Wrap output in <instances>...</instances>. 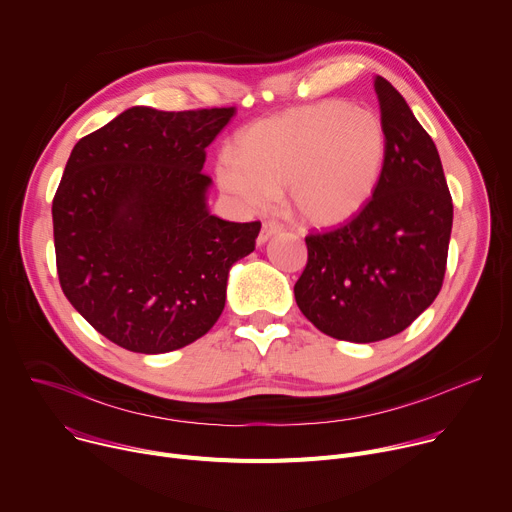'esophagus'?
Instances as JSON below:
<instances>
[{"mask_svg": "<svg viewBox=\"0 0 512 512\" xmlns=\"http://www.w3.org/2000/svg\"><path fill=\"white\" fill-rule=\"evenodd\" d=\"M282 230H284V224H282V222H278V220H263L261 230H259V236H257L259 245H263V243L267 241V238H271V236L282 232Z\"/></svg>", "mask_w": 512, "mask_h": 512, "instance_id": "obj_1", "label": "esophagus"}]
</instances>
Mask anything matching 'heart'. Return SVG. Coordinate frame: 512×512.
Here are the masks:
<instances>
[{
	"label": "heart",
	"mask_w": 512,
	"mask_h": 512,
	"mask_svg": "<svg viewBox=\"0 0 512 512\" xmlns=\"http://www.w3.org/2000/svg\"><path fill=\"white\" fill-rule=\"evenodd\" d=\"M387 129L370 109L325 100L253 123L238 138V158L218 160L224 191L265 210L280 189L290 191L298 216L329 226L358 214L379 185Z\"/></svg>",
	"instance_id": "b5f03b06"
}]
</instances>
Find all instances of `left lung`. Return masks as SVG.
Here are the masks:
<instances>
[{"label": "left lung", "mask_w": 512, "mask_h": 512, "mask_svg": "<svg viewBox=\"0 0 512 512\" xmlns=\"http://www.w3.org/2000/svg\"><path fill=\"white\" fill-rule=\"evenodd\" d=\"M387 156L377 189L344 224L304 236L309 259L294 284L302 315L356 344L410 327L434 302L447 271L453 197L438 150L405 98L374 80Z\"/></svg>", "instance_id": "1"}]
</instances>
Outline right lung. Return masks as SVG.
<instances>
[{
	"mask_svg": "<svg viewBox=\"0 0 512 512\" xmlns=\"http://www.w3.org/2000/svg\"><path fill=\"white\" fill-rule=\"evenodd\" d=\"M234 107H131L82 138L53 197L57 276L74 309L113 344L164 354L224 311L232 263L261 222L206 208V148Z\"/></svg>",
	"mask_w": 512,
	"mask_h": 512,
	"instance_id": "right-lung-1",
	"label": "right lung"
}]
</instances>
